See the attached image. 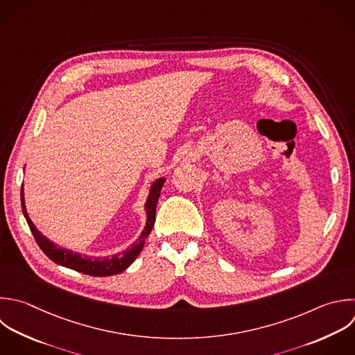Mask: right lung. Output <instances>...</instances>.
Returning a JSON list of instances; mask_svg holds the SVG:
<instances>
[{
    "instance_id": "right-lung-1",
    "label": "right lung",
    "mask_w": 355,
    "mask_h": 355,
    "mask_svg": "<svg viewBox=\"0 0 355 355\" xmlns=\"http://www.w3.org/2000/svg\"><path fill=\"white\" fill-rule=\"evenodd\" d=\"M165 183V179H158L153 183L151 190H150V196L147 198L146 202V212H147V222L144 226V230L141 232L140 237L125 251L118 252L112 257H104V258H97V257H87V255H80L78 252L57 247L54 243H51L47 237H44L33 225V222L31 220L26 207H25V198H24V186L21 189V200H22V211L24 215L28 220V225L39 244V247L43 250V252L53 259L55 263H60L62 266L71 268L73 270L90 275V276H111V275H118L121 272H123L126 268L130 266V263L137 258V255L140 254L143 245H144V240L147 239V236L150 234V232L154 227V222H155V209H157V202L161 194V189Z\"/></svg>"
}]
</instances>
